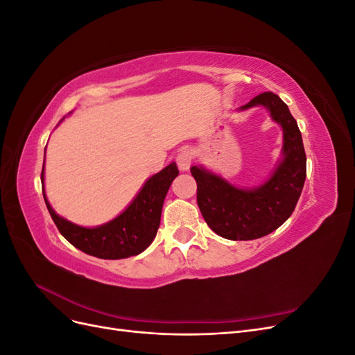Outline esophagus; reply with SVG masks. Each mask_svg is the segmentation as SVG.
<instances>
[{
    "instance_id": "obj_1",
    "label": "esophagus",
    "mask_w": 355,
    "mask_h": 355,
    "mask_svg": "<svg viewBox=\"0 0 355 355\" xmlns=\"http://www.w3.org/2000/svg\"><path fill=\"white\" fill-rule=\"evenodd\" d=\"M192 159H194V155H192V153L187 148L180 149L176 155V161H178V166L180 170H188L192 163Z\"/></svg>"
}]
</instances>
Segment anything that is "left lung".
Returning <instances> with one entry per match:
<instances>
[{"label": "left lung", "instance_id": "obj_1", "mask_svg": "<svg viewBox=\"0 0 355 355\" xmlns=\"http://www.w3.org/2000/svg\"><path fill=\"white\" fill-rule=\"evenodd\" d=\"M262 105L283 127L284 159L271 179L256 189H239L201 167H191L197 182V202L209 228L234 241L271 234L290 218L306 178L302 135L287 105L272 92L257 94L241 110Z\"/></svg>", "mask_w": 355, "mask_h": 355}]
</instances>
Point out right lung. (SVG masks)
Here are the masks:
<instances>
[{
	"label": "right lung",
	"mask_w": 355,
	"mask_h": 355,
	"mask_svg": "<svg viewBox=\"0 0 355 355\" xmlns=\"http://www.w3.org/2000/svg\"><path fill=\"white\" fill-rule=\"evenodd\" d=\"M178 173L176 164L171 163L148 179L137 197L120 216L98 228H83L62 219L50 207L44 192L42 194L53 222L72 245L101 259H125L142 253L155 239L166 194ZM42 175L44 168L41 171V180H44Z\"/></svg>",
	"instance_id": "add662e5"
}]
</instances>
